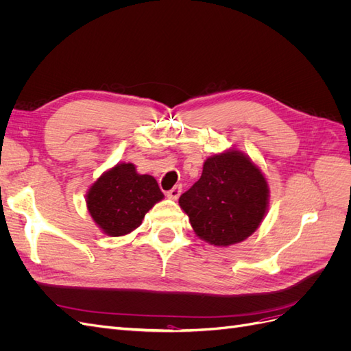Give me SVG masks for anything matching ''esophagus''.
Wrapping results in <instances>:
<instances>
[{
  "label": "esophagus",
  "mask_w": 351,
  "mask_h": 351,
  "mask_svg": "<svg viewBox=\"0 0 351 351\" xmlns=\"http://www.w3.org/2000/svg\"><path fill=\"white\" fill-rule=\"evenodd\" d=\"M182 195V186L180 184H177V186H174L171 190H168L167 192V196L169 197V199H178V196Z\"/></svg>",
  "instance_id": "1"
}]
</instances>
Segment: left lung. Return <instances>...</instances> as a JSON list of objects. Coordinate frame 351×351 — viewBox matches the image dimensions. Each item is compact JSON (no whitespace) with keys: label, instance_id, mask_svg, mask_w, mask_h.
<instances>
[{"label":"left lung","instance_id":"1","mask_svg":"<svg viewBox=\"0 0 351 351\" xmlns=\"http://www.w3.org/2000/svg\"><path fill=\"white\" fill-rule=\"evenodd\" d=\"M268 202L267 178L237 149L208 158L200 178L178 199L196 234L221 247L252 236L267 214Z\"/></svg>","mask_w":351,"mask_h":351}]
</instances>
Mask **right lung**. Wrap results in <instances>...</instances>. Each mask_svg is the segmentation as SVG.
I'll list each match as a JSON object with an SVG mask.
<instances>
[{
	"mask_svg": "<svg viewBox=\"0 0 351 351\" xmlns=\"http://www.w3.org/2000/svg\"><path fill=\"white\" fill-rule=\"evenodd\" d=\"M164 195L156 180L139 174L133 164H117L95 182L86 195L92 219L105 234L125 236L142 224L146 212Z\"/></svg>",
	"mask_w": 351,
	"mask_h": 351,
	"instance_id": "add662e5",
	"label": "right lung"
}]
</instances>
